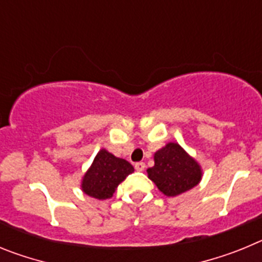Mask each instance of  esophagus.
<instances>
[{"mask_svg": "<svg viewBox=\"0 0 262 262\" xmlns=\"http://www.w3.org/2000/svg\"><path fill=\"white\" fill-rule=\"evenodd\" d=\"M135 169L138 170V172H143V170L145 169V164L142 163V161H140V163H136L135 164Z\"/></svg>", "mask_w": 262, "mask_h": 262, "instance_id": "esophagus-1", "label": "esophagus"}]
</instances>
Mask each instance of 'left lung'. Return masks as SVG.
I'll return each instance as SVG.
<instances>
[{
    "instance_id": "1",
    "label": "left lung",
    "mask_w": 262,
    "mask_h": 262,
    "mask_svg": "<svg viewBox=\"0 0 262 262\" xmlns=\"http://www.w3.org/2000/svg\"><path fill=\"white\" fill-rule=\"evenodd\" d=\"M155 165L147 169L148 178L168 196H176L200 184L202 169L177 143H168L155 154Z\"/></svg>"
}]
</instances>
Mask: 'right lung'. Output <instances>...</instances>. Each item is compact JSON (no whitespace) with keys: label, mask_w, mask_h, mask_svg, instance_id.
Instances as JSON below:
<instances>
[{"label":"right lung","mask_w":262,"mask_h":262,"mask_svg":"<svg viewBox=\"0 0 262 262\" xmlns=\"http://www.w3.org/2000/svg\"><path fill=\"white\" fill-rule=\"evenodd\" d=\"M133 172L134 166L128 161L101 149L82 177L81 187L89 196L107 200L113 196L118 185Z\"/></svg>","instance_id":"obj_1"}]
</instances>
